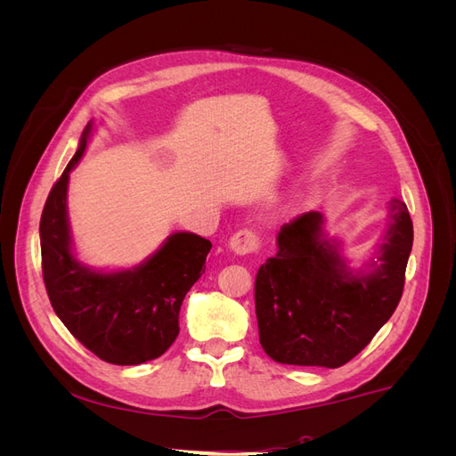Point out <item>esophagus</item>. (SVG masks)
Listing matches in <instances>:
<instances>
[{
	"instance_id": "1",
	"label": "esophagus",
	"mask_w": 456,
	"mask_h": 456,
	"mask_svg": "<svg viewBox=\"0 0 456 456\" xmlns=\"http://www.w3.org/2000/svg\"><path fill=\"white\" fill-rule=\"evenodd\" d=\"M228 247L232 253L236 255H251V253H258L260 251V238L253 230H240L233 233L228 241Z\"/></svg>"
}]
</instances>
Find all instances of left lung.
<instances>
[{"instance_id":"left-lung-1","label":"left lung","mask_w":456,"mask_h":456,"mask_svg":"<svg viewBox=\"0 0 456 456\" xmlns=\"http://www.w3.org/2000/svg\"><path fill=\"white\" fill-rule=\"evenodd\" d=\"M412 249L407 205L390 203V224L369 270L352 272L323 216L302 213L278 233V253L258 268V337L273 362L337 369L360 354L390 320Z\"/></svg>"}]
</instances>
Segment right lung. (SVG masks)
I'll return each mask as SVG.
<instances>
[{"mask_svg": "<svg viewBox=\"0 0 456 456\" xmlns=\"http://www.w3.org/2000/svg\"><path fill=\"white\" fill-rule=\"evenodd\" d=\"M89 134L91 123L41 213V270L54 314L87 350L114 365H141L175 342L183 300L205 272L213 245L176 232L131 270L96 272L81 265L72 253L66 190Z\"/></svg>", "mask_w": 456, "mask_h": 456, "instance_id": "add662e5", "label": "right lung"}]
</instances>
